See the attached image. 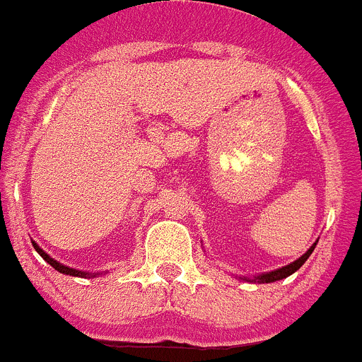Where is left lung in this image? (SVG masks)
Here are the masks:
<instances>
[{"instance_id": "8db88e82", "label": "left lung", "mask_w": 362, "mask_h": 362, "mask_svg": "<svg viewBox=\"0 0 362 362\" xmlns=\"http://www.w3.org/2000/svg\"><path fill=\"white\" fill-rule=\"evenodd\" d=\"M316 245H318V239L313 243V246H310L309 250H307L305 253H303L302 257H298L296 261H293L291 264L288 266H282V268L279 269H273V272H266V273H259V275H253V276H238L239 280H246V282H255V284H269V282H276V280H282L286 279V276L293 275V273L296 272V269H300L303 266V262L309 259L310 253L314 252V248H316Z\"/></svg>"}]
</instances>
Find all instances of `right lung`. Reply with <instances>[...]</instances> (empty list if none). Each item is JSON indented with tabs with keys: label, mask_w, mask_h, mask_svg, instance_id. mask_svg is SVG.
<instances>
[{
	"label": "right lung",
	"mask_w": 362,
	"mask_h": 362,
	"mask_svg": "<svg viewBox=\"0 0 362 362\" xmlns=\"http://www.w3.org/2000/svg\"><path fill=\"white\" fill-rule=\"evenodd\" d=\"M32 245H33V248H35V252L39 253L40 257H42L44 261L48 262V264H52L53 268H55L57 272H59V273H64V275H71V276H80V279H94V276L101 275L100 272H96V273H90V272H82V269H74V268H69V266L62 264V262H59V261H55V259H53V257H49L48 253L44 252V250L40 248V246L37 245L35 241H32Z\"/></svg>",
	"instance_id": "right-lung-1"
}]
</instances>
